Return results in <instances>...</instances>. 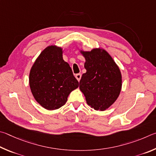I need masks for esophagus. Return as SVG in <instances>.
Masks as SVG:
<instances>
[{
    "label": "esophagus",
    "mask_w": 156,
    "mask_h": 156,
    "mask_svg": "<svg viewBox=\"0 0 156 156\" xmlns=\"http://www.w3.org/2000/svg\"><path fill=\"white\" fill-rule=\"evenodd\" d=\"M75 77H76V80H77L78 81H80V80H81V73L76 74V75H75Z\"/></svg>",
    "instance_id": "1"
}]
</instances>
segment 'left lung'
I'll use <instances>...</instances> for the list:
<instances>
[{"mask_svg": "<svg viewBox=\"0 0 156 156\" xmlns=\"http://www.w3.org/2000/svg\"><path fill=\"white\" fill-rule=\"evenodd\" d=\"M85 57L83 73L80 89L88 105L95 110L104 111L116 101L122 87V76L112 57L102 48L81 51Z\"/></svg>", "mask_w": 156, "mask_h": 156, "instance_id": "obj_1", "label": "left lung"}]
</instances>
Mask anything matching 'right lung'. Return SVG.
I'll return each instance as SVG.
<instances>
[{
    "mask_svg": "<svg viewBox=\"0 0 156 156\" xmlns=\"http://www.w3.org/2000/svg\"><path fill=\"white\" fill-rule=\"evenodd\" d=\"M61 47L48 46L38 56L29 73V86L34 99L48 110L61 108L79 82L62 57Z\"/></svg>",
    "mask_w": 156,
    "mask_h": 156,
    "instance_id": "obj_1",
    "label": "right lung"
}]
</instances>
